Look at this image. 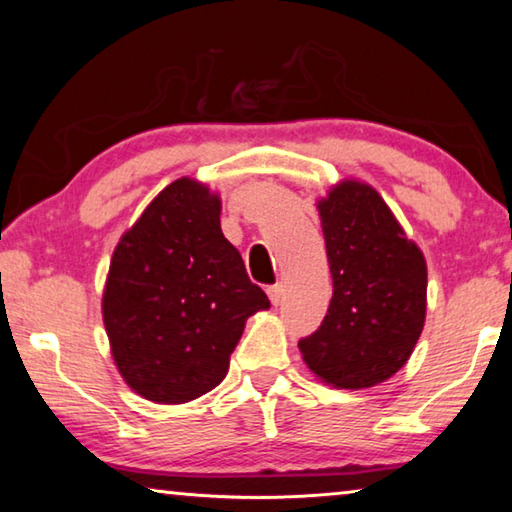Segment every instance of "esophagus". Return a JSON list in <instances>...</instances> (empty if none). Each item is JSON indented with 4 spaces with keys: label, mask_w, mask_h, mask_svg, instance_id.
Listing matches in <instances>:
<instances>
[{
    "label": "esophagus",
    "mask_w": 512,
    "mask_h": 512,
    "mask_svg": "<svg viewBox=\"0 0 512 512\" xmlns=\"http://www.w3.org/2000/svg\"><path fill=\"white\" fill-rule=\"evenodd\" d=\"M266 293H268V298H271V302H273L275 307L280 305L282 298H284V289H282V284H273V287H268V289H266Z\"/></svg>",
    "instance_id": "34e87169"
}]
</instances>
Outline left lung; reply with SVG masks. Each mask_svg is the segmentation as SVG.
Segmentation results:
<instances>
[{"instance_id":"1","label":"left lung","mask_w":512,"mask_h":512,"mask_svg":"<svg viewBox=\"0 0 512 512\" xmlns=\"http://www.w3.org/2000/svg\"><path fill=\"white\" fill-rule=\"evenodd\" d=\"M316 207L334 291L298 348L320 381L361 391L409 361L427 316V262L368 183L345 178Z\"/></svg>"}]
</instances>
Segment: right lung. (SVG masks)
<instances>
[{
    "label": "right lung",
    "mask_w": 512,
    "mask_h": 512,
    "mask_svg": "<svg viewBox=\"0 0 512 512\" xmlns=\"http://www.w3.org/2000/svg\"><path fill=\"white\" fill-rule=\"evenodd\" d=\"M268 307L223 237L219 194L194 178L164 187L121 235L101 300L119 375L155 404L219 386L246 320Z\"/></svg>",
    "instance_id": "obj_1"
}]
</instances>
